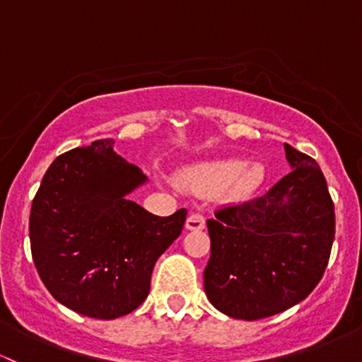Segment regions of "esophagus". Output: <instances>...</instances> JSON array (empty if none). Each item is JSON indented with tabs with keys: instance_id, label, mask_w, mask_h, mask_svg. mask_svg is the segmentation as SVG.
Segmentation results:
<instances>
[{
	"instance_id": "obj_1",
	"label": "esophagus",
	"mask_w": 362,
	"mask_h": 362,
	"mask_svg": "<svg viewBox=\"0 0 362 362\" xmlns=\"http://www.w3.org/2000/svg\"><path fill=\"white\" fill-rule=\"evenodd\" d=\"M206 226V218L199 213H192L185 221V228L187 230H202Z\"/></svg>"
}]
</instances>
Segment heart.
<instances>
[{
    "mask_svg": "<svg viewBox=\"0 0 362 362\" xmlns=\"http://www.w3.org/2000/svg\"><path fill=\"white\" fill-rule=\"evenodd\" d=\"M263 180V168L242 158L202 163L182 175V184L194 192L213 194L223 189L232 199L249 196Z\"/></svg>",
    "mask_w": 362,
    "mask_h": 362,
    "instance_id": "obj_1",
    "label": "heart"
}]
</instances>
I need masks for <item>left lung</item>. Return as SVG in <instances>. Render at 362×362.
<instances>
[{
	"label": "left lung",
	"mask_w": 362,
	"mask_h": 362,
	"mask_svg": "<svg viewBox=\"0 0 362 362\" xmlns=\"http://www.w3.org/2000/svg\"><path fill=\"white\" fill-rule=\"evenodd\" d=\"M292 172L268 192L225 206L208 220L204 291L218 311L263 320L299 304L323 276L335 209L320 165L285 144Z\"/></svg>",
	"instance_id": "obj_1"
}]
</instances>
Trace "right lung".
Returning <instances> with one entry per match:
<instances>
[{
  "mask_svg": "<svg viewBox=\"0 0 362 362\" xmlns=\"http://www.w3.org/2000/svg\"><path fill=\"white\" fill-rule=\"evenodd\" d=\"M113 139L51 163L33 201L30 251L59 304L115 320L146 300L158 257L184 228L187 209L154 216L129 194L148 177L113 151Z\"/></svg>",
  "mask_w": 362,
  "mask_h": 362,
  "instance_id": "right-lung-1",
  "label": "right lung"
}]
</instances>
